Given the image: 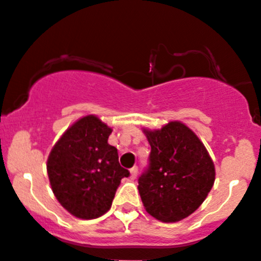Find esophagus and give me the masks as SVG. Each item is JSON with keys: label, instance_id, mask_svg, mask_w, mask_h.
<instances>
[{"label": "esophagus", "instance_id": "34e87169", "mask_svg": "<svg viewBox=\"0 0 261 261\" xmlns=\"http://www.w3.org/2000/svg\"><path fill=\"white\" fill-rule=\"evenodd\" d=\"M138 172H139L138 167L131 168V169H130V177H131V179H135V178L138 177Z\"/></svg>", "mask_w": 261, "mask_h": 261}]
</instances>
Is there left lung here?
<instances>
[{"mask_svg": "<svg viewBox=\"0 0 261 261\" xmlns=\"http://www.w3.org/2000/svg\"><path fill=\"white\" fill-rule=\"evenodd\" d=\"M151 146L149 168L139 178V193L146 212L162 222H177L192 215L215 183V164L198 136L180 121L159 130L144 128Z\"/></svg>", "mask_w": 261, "mask_h": 261, "instance_id": "8db88e82", "label": "left lung"}]
</instances>
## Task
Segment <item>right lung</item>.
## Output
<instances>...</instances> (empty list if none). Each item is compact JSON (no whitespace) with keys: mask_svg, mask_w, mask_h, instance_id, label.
Returning a JSON list of instances; mask_svg holds the SVG:
<instances>
[{"mask_svg":"<svg viewBox=\"0 0 261 261\" xmlns=\"http://www.w3.org/2000/svg\"><path fill=\"white\" fill-rule=\"evenodd\" d=\"M111 133L97 116L87 115L69 126L50 151L46 170L53 193L74 217L105 215L121 179L130 175L118 163L117 149L107 143Z\"/></svg>","mask_w":261,"mask_h":261,"instance_id":"add662e5","label":"right lung"}]
</instances>
